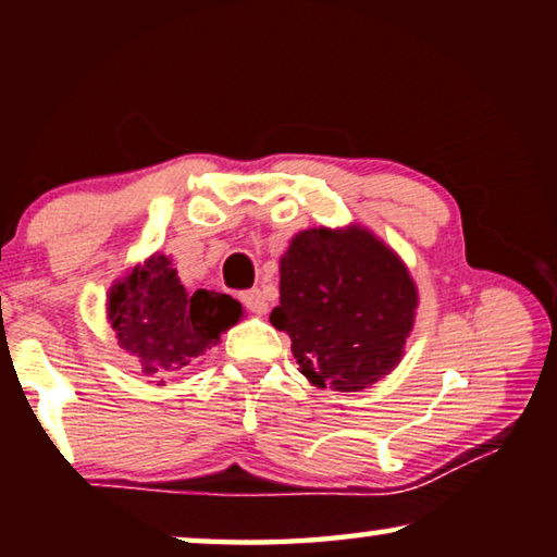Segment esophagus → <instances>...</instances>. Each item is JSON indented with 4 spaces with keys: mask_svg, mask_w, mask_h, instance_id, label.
Masks as SVG:
<instances>
[{
    "mask_svg": "<svg viewBox=\"0 0 557 557\" xmlns=\"http://www.w3.org/2000/svg\"><path fill=\"white\" fill-rule=\"evenodd\" d=\"M240 301H243L245 307L250 309V312H256V314H265L268 309H270L265 292H260V289H248V292H243V295H240Z\"/></svg>",
    "mask_w": 557,
    "mask_h": 557,
    "instance_id": "esophagus-1",
    "label": "esophagus"
}]
</instances>
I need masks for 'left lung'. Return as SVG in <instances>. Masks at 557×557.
Segmentation results:
<instances>
[{
  "label": "left lung",
  "instance_id": "8db88e82",
  "mask_svg": "<svg viewBox=\"0 0 557 557\" xmlns=\"http://www.w3.org/2000/svg\"><path fill=\"white\" fill-rule=\"evenodd\" d=\"M420 305L408 265L358 223L307 228L280 258V307L270 322L292 338L299 373L358 393L400 363Z\"/></svg>",
  "mask_w": 557,
  "mask_h": 557
}]
</instances>
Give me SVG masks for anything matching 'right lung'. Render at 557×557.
Segmentation results:
<instances>
[{"label": "right lung", "mask_w": 557, "mask_h": 557, "mask_svg": "<svg viewBox=\"0 0 557 557\" xmlns=\"http://www.w3.org/2000/svg\"><path fill=\"white\" fill-rule=\"evenodd\" d=\"M106 307L120 348L154 385L201 363L243 317L240 301L228 295L186 292L172 258L159 250L112 282Z\"/></svg>", "instance_id": "1"}]
</instances>
